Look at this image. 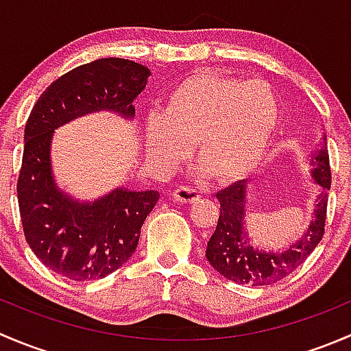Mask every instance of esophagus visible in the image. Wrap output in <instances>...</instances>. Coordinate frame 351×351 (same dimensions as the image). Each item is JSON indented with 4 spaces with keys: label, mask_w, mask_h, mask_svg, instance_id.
<instances>
[{
    "label": "esophagus",
    "mask_w": 351,
    "mask_h": 351,
    "mask_svg": "<svg viewBox=\"0 0 351 351\" xmlns=\"http://www.w3.org/2000/svg\"><path fill=\"white\" fill-rule=\"evenodd\" d=\"M173 198H175V202H180V204H193V202L200 198V195H198L195 189L178 186V189L173 190Z\"/></svg>",
    "instance_id": "34e87169"
}]
</instances>
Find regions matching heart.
I'll use <instances>...</instances> for the list:
<instances>
[{
  "instance_id": "b5f03b06",
  "label": "heart",
  "mask_w": 351,
  "mask_h": 351,
  "mask_svg": "<svg viewBox=\"0 0 351 351\" xmlns=\"http://www.w3.org/2000/svg\"><path fill=\"white\" fill-rule=\"evenodd\" d=\"M278 119L280 104L268 83L204 71L168 95L162 113L147 117L144 147L156 166L171 168L190 154L193 143L200 171L231 182L260 165Z\"/></svg>"
}]
</instances>
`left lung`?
I'll list each match as a JSON object with an SVG mask.
<instances>
[{"instance_id": "obj_1", "label": "left lung", "mask_w": 351, "mask_h": 351, "mask_svg": "<svg viewBox=\"0 0 351 351\" xmlns=\"http://www.w3.org/2000/svg\"><path fill=\"white\" fill-rule=\"evenodd\" d=\"M307 162L311 166V178L321 189L319 195L314 204L313 221L304 234L284 250H260L250 239L244 226L247 212L246 180L232 183L215 195L221 204V214L217 219V228L207 243L205 256L222 277L236 284L271 285L292 274L319 244L324 234L328 192L331 186V169L324 134L317 149L307 156Z\"/></svg>"}]
</instances>
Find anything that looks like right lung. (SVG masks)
<instances>
[{
	"label": "right lung",
	"mask_w": 351,
	"mask_h": 351,
	"mask_svg": "<svg viewBox=\"0 0 351 351\" xmlns=\"http://www.w3.org/2000/svg\"><path fill=\"white\" fill-rule=\"evenodd\" d=\"M149 76L146 66L129 59H98L56 80L32 108L16 185L20 217L30 250L61 277L98 280L122 267L136 251L159 192L117 186L95 200L64 192L52 171L54 130L97 112L132 120V101Z\"/></svg>",
	"instance_id": "add662e5"
}]
</instances>
